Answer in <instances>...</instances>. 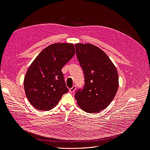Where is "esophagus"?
<instances>
[{
    "label": "esophagus",
    "mask_w": 150,
    "mask_h": 150,
    "mask_svg": "<svg viewBox=\"0 0 150 150\" xmlns=\"http://www.w3.org/2000/svg\"><path fill=\"white\" fill-rule=\"evenodd\" d=\"M76 86L75 85H74L72 88H70L69 89V91H70V93H74V91H75V89H76Z\"/></svg>",
    "instance_id": "obj_1"
}]
</instances>
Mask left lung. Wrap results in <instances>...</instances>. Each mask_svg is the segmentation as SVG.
Masks as SVG:
<instances>
[{"instance_id": "left-lung-1", "label": "left lung", "mask_w": 150, "mask_h": 150, "mask_svg": "<svg viewBox=\"0 0 150 150\" xmlns=\"http://www.w3.org/2000/svg\"><path fill=\"white\" fill-rule=\"evenodd\" d=\"M77 59L84 75V84L75 94L84 112L96 113L107 107L118 91L116 69L108 56L90 43L75 45Z\"/></svg>"}]
</instances>
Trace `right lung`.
<instances>
[{
    "label": "right lung",
    "mask_w": 150,
    "mask_h": 150,
    "mask_svg": "<svg viewBox=\"0 0 150 150\" xmlns=\"http://www.w3.org/2000/svg\"><path fill=\"white\" fill-rule=\"evenodd\" d=\"M75 53L72 43H54L40 52L25 74L24 86L31 105L39 110H50L69 89L61 71Z\"/></svg>",
    "instance_id": "right-lung-1"
}]
</instances>
